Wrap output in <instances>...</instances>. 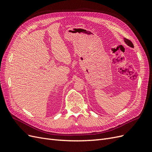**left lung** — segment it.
<instances>
[{
    "label": "left lung",
    "mask_w": 152,
    "mask_h": 152,
    "mask_svg": "<svg viewBox=\"0 0 152 152\" xmlns=\"http://www.w3.org/2000/svg\"><path fill=\"white\" fill-rule=\"evenodd\" d=\"M124 42H125L128 45V46H129L132 48H134V45H133V44L129 40H128L126 38H124Z\"/></svg>",
    "instance_id": "left-lung-1"
}]
</instances>
